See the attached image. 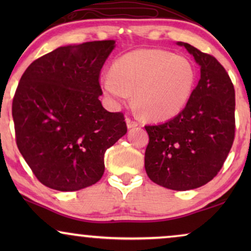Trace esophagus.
Segmentation results:
<instances>
[{"mask_svg":"<svg viewBox=\"0 0 251 251\" xmlns=\"http://www.w3.org/2000/svg\"><path fill=\"white\" fill-rule=\"evenodd\" d=\"M126 126H128L129 129L135 128V126H138V125H139V123L137 122L136 120H133V119H131V118H126Z\"/></svg>","mask_w":251,"mask_h":251,"instance_id":"esophagus-1","label":"esophagus"}]
</instances>
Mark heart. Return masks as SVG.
<instances>
[{
    "mask_svg": "<svg viewBox=\"0 0 251 251\" xmlns=\"http://www.w3.org/2000/svg\"><path fill=\"white\" fill-rule=\"evenodd\" d=\"M195 83L193 64L184 56L139 49L119 57L100 87L114 106L133 98L144 118L154 121L177 115L190 100Z\"/></svg>",
    "mask_w": 251,
    "mask_h": 251,
    "instance_id": "obj_1",
    "label": "heart"
}]
</instances>
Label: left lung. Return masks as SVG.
Masks as SVG:
<instances>
[{"label": "left lung", "instance_id": "left-lung-1", "mask_svg": "<svg viewBox=\"0 0 251 251\" xmlns=\"http://www.w3.org/2000/svg\"><path fill=\"white\" fill-rule=\"evenodd\" d=\"M184 46L200 65L201 77L179 114L145 126L147 176L175 191L193 190L217 176L235 136V92L227 72L211 54Z\"/></svg>", "mask_w": 251, "mask_h": 251}]
</instances>
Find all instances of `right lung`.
Masks as SVG:
<instances>
[{"label":"right lung","mask_w":251,"mask_h":251,"mask_svg":"<svg viewBox=\"0 0 251 251\" xmlns=\"http://www.w3.org/2000/svg\"><path fill=\"white\" fill-rule=\"evenodd\" d=\"M115 41L60 47L34 60L12 101L16 143L33 174L52 190L91 186L104 154L126 133L123 113L102 107L99 75Z\"/></svg>","instance_id":"obj_1"}]
</instances>
